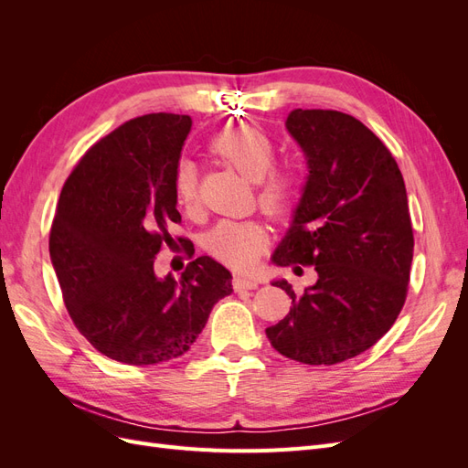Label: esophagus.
Here are the masks:
<instances>
[{"label":"esophagus","instance_id":"obj_1","mask_svg":"<svg viewBox=\"0 0 468 468\" xmlns=\"http://www.w3.org/2000/svg\"><path fill=\"white\" fill-rule=\"evenodd\" d=\"M232 285H234L236 291H253V289H258V282L256 281L244 279V277H236L232 281Z\"/></svg>","mask_w":468,"mask_h":468}]
</instances>
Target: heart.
<instances>
[{"label":"heart","mask_w":468,"mask_h":468,"mask_svg":"<svg viewBox=\"0 0 468 468\" xmlns=\"http://www.w3.org/2000/svg\"><path fill=\"white\" fill-rule=\"evenodd\" d=\"M208 150L239 176L258 186V205L265 215L285 218L301 199V177L291 167H277L275 140L256 124L224 129L208 140ZM174 197L181 210L199 207V179L189 160H179L172 177ZM269 244L261 222L222 220L207 236V250L215 260L236 271H250L258 265Z\"/></svg>","instance_id":"1"}]
</instances>
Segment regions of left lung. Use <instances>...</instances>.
<instances>
[{"mask_svg": "<svg viewBox=\"0 0 468 468\" xmlns=\"http://www.w3.org/2000/svg\"><path fill=\"white\" fill-rule=\"evenodd\" d=\"M287 129L301 144L308 181L281 267L314 265L316 285L294 294L289 314L265 330L271 346L306 365H335L373 347L406 303L414 232L399 164L382 140L339 111L294 109Z\"/></svg>", "mask_w": 468, "mask_h": 468, "instance_id": "obj_1", "label": "left lung"}]
</instances>
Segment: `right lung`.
Masks as SVG:
<instances>
[{"label":"right lung","mask_w":468,"mask_h":468,"mask_svg":"<svg viewBox=\"0 0 468 468\" xmlns=\"http://www.w3.org/2000/svg\"><path fill=\"white\" fill-rule=\"evenodd\" d=\"M189 131L191 117L174 112L126 121L81 155L56 207L48 248L68 314L99 353L126 365L183 356L232 292L230 271L208 256L179 281L154 273L181 222L172 177Z\"/></svg>","instance_id":"right-lung-1"}]
</instances>
